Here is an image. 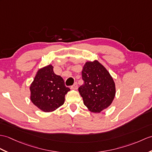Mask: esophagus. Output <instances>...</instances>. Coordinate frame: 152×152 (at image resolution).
Here are the masks:
<instances>
[{
	"label": "esophagus",
	"mask_w": 152,
	"mask_h": 152,
	"mask_svg": "<svg viewBox=\"0 0 152 152\" xmlns=\"http://www.w3.org/2000/svg\"><path fill=\"white\" fill-rule=\"evenodd\" d=\"M71 88L72 89H73V90H76L77 89V83H74V85L72 86H71Z\"/></svg>",
	"instance_id": "esophagus-1"
}]
</instances>
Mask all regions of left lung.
<instances>
[{
  "instance_id": "1",
  "label": "left lung",
  "mask_w": 152,
  "mask_h": 152,
  "mask_svg": "<svg viewBox=\"0 0 152 152\" xmlns=\"http://www.w3.org/2000/svg\"><path fill=\"white\" fill-rule=\"evenodd\" d=\"M82 76L84 83L78 91L88 110L100 113L110 106L116 94L115 83L105 66L98 60L87 61Z\"/></svg>"
}]
</instances>
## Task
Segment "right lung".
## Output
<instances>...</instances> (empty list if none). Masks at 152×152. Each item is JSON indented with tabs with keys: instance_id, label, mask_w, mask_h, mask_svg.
<instances>
[{
	"instance_id": "1",
	"label": "right lung",
	"mask_w": 152,
	"mask_h": 152,
	"mask_svg": "<svg viewBox=\"0 0 152 152\" xmlns=\"http://www.w3.org/2000/svg\"><path fill=\"white\" fill-rule=\"evenodd\" d=\"M53 69L50 64L39 69L30 86L31 102L45 113L52 112L61 106L65 94L70 91Z\"/></svg>"
}]
</instances>
